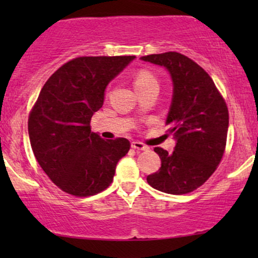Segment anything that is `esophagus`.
<instances>
[{
  "label": "esophagus",
  "mask_w": 258,
  "mask_h": 258,
  "mask_svg": "<svg viewBox=\"0 0 258 258\" xmlns=\"http://www.w3.org/2000/svg\"><path fill=\"white\" fill-rule=\"evenodd\" d=\"M131 147L136 150H148V149H149V148H148L146 144L141 143V142H132Z\"/></svg>",
  "instance_id": "1"
}]
</instances>
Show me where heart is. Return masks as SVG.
<instances>
[{
  "instance_id": "obj_1",
  "label": "heart",
  "mask_w": 258,
  "mask_h": 258,
  "mask_svg": "<svg viewBox=\"0 0 258 258\" xmlns=\"http://www.w3.org/2000/svg\"><path fill=\"white\" fill-rule=\"evenodd\" d=\"M133 82H135L136 90H138V88H142V87H146V86H149L152 84H158L155 76H154L149 70H146V69L138 70V72L136 73L135 78H133Z\"/></svg>"
}]
</instances>
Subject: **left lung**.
Listing matches in <instances>:
<instances>
[{"mask_svg":"<svg viewBox=\"0 0 258 258\" xmlns=\"http://www.w3.org/2000/svg\"><path fill=\"white\" fill-rule=\"evenodd\" d=\"M144 61L165 67L173 82L167 132L177 143L172 154L154 148L161 167L147 177L153 188L167 194H186L203 185L223 158L229 114L215 82L199 64L178 52L149 54Z\"/></svg>","mask_w":258,"mask_h":258,"instance_id":"1","label":"left lung"}]
</instances>
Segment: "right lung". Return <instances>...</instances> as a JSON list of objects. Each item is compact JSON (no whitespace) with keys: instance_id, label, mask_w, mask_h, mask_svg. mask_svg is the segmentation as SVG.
Masks as SVG:
<instances>
[{"instance_id":"obj_1","label":"right lung","mask_w":258,"mask_h":258,"mask_svg":"<svg viewBox=\"0 0 258 258\" xmlns=\"http://www.w3.org/2000/svg\"><path fill=\"white\" fill-rule=\"evenodd\" d=\"M135 55L79 57L52 74L29 114L30 144L38 165L58 188L91 197L111 184L128 139H103L91 131L104 91Z\"/></svg>"}]
</instances>
